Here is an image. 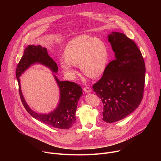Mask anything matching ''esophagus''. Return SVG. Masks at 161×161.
<instances>
[{
    "mask_svg": "<svg viewBox=\"0 0 161 161\" xmlns=\"http://www.w3.org/2000/svg\"><path fill=\"white\" fill-rule=\"evenodd\" d=\"M83 90H84L85 92H86V93H90V92H91L92 89H91V88H90V87H88V86H85V87L83 88Z\"/></svg>",
    "mask_w": 161,
    "mask_h": 161,
    "instance_id": "1",
    "label": "esophagus"
}]
</instances>
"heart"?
I'll use <instances>...</instances> for the list:
<instances>
[{"label":"heart","mask_w":161,"mask_h":161,"mask_svg":"<svg viewBox=\"0 0 161 161\" xmlns=\"http://www.w3.org/2000/svg\"><path fill=\"white\" fill-rule=\"evenodd\" d=\"M65 58L60 59V64L65 73L74 76L73 65H78L85 75L97 78L104 72L108 58L105 43L86 34L71 39L64 49Z\"/></svg>","instance_id":"b5f03b06"}]
</instances>
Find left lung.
Listing matches in <instances>:
<instances>
[{
	"instance_id": "1",
	"label": "left lung",
	"mask_w": 161,
	"mask_h": 161,
	"mask_svg": "<svg viewBox=\"0 0 161 161\" xmlns=\"http://www.w3.org/2000/svg\"><path fill=\"white\" fill-rule=\"evenodd\" d=\"M108 41L115 59L106 66L93 88L103 104V120L114 123L130 114L141 103L146 66L137 46L125 34L114 32L108 35Z\"/></svg>"
}]
</instances>
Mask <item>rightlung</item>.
I'll return each instance as SVG.
<instances>
[{"label": "right lung", "mask_w": 161, "mask_h": 161, "mask_svg": "<svg viewBox=\"0 0 161 161\" xmlns=\"http://www.w3.org/2000/svg\"><path fill=\"white\" fill-rule=\"evenodd\" d=\"M39 63L49 67L52 71L57 73L58 66L48 55L47 49L41 46L29 45L24 50V54L19 61L15 71L18 81L19 92L23 106L27 112L36 120L60 129L71 128L76 121L75 113L78 102L82 95V88L77 83L69 81H60L54 76L60 90V102L57 108L49 114H39L32 111L27 105L20 90L19 76L31 65Z\"/></svg>", "instance_id": "obj_1"}]
</instances>
